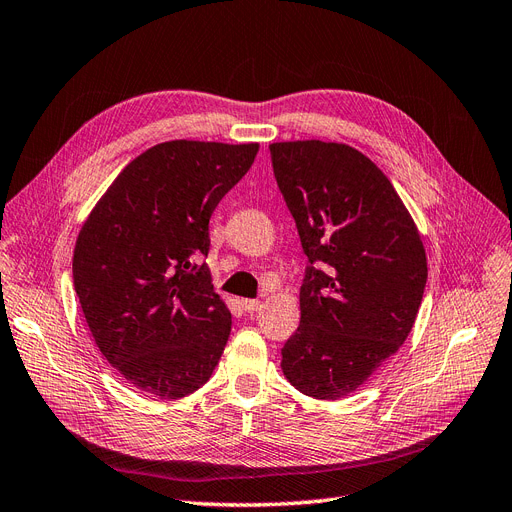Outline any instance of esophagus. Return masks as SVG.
Instances as JSON below:
<instances>
[{
	"label": "esophagus",
	"instance_id": "obj_1",
	"mask_svg": "<svg viewBox=\"0 0 512 512\" xmlns=\"http://www.w3.org/2000/svg\"><path fill=\"white\" fill-rule=\"evenodd\" d=\"M240 304L246 312H257V310L263 308V301H259V299H242Z\"/></svg>",
	"mask_w": 512,
	"mask_h": 512
}]
</instances>
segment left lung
<instances>
[{"mask_svg":"<svg viewBox=\"0 0 512 512\" xmlns=\"http://www.w3.org/2000/svg\"><path fill=\"white\" fill-rule=\"evenodd\" d=\"M270 151L310 259L301 323L280 367L299 392L335 401L363 386L411 333L428 278L424 242L390 179L358 149L310 139Z\"/></svg>","mask_w":512,"mask_h":512,"instance_id":"8db88e82","label":"left lung"}]
</instances>
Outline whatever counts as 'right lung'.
<instances>
[{
  "instance_id": "obj_1",
  "label": "right lung",
  "mask_w": 512,
  "mask_h": 512,
  "mask_svg": "<svg viewBox=\"0 0 512 512\" xmlns=\"http://www.w3.org/2000/svg\"><path fill=\"white\" fill-rule=\"evenodd\" d=\"M259 143L166 141L124 166L73 249V287L101 354L158 399L208 382L232 329L202 259L208 219Z\"/></svg>"
}]
</instances>
